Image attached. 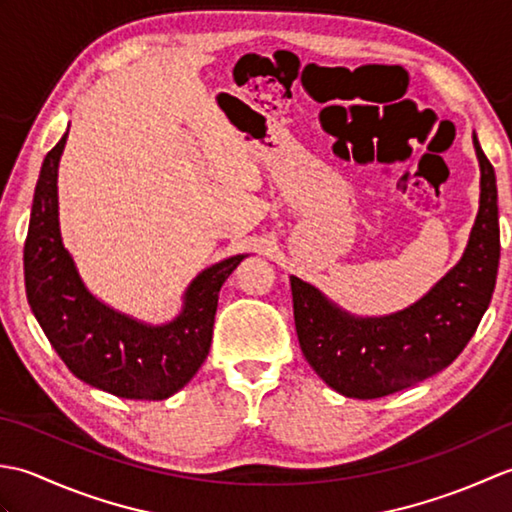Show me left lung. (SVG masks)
<instances>
[{
  "label": "left lung",
  "mask_w": 512,
  "mask_h": 512,
  "mask_svg": "<svg viewBox=\"0 0 512 512\" xmlns=\"http://www.w3.org/2000/svg\"><path fill=\"white\" fill-rule=\"evenodd\" d=\"M480 160V211L464 255L427 295L389 317H354L290 277L301 352L325 383L347 398H380L451 365L491 303L499 266L495 169L473 136Z\"/></svg>",
  "instance_id": "obj_1"
}]
</instances>
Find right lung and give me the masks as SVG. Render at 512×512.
<instances>
[{
  "instance_id": "1",
  "label": "right lung",
  "mask_w": 512,
  "mask_h": 512,
  "mask_svg": "<svg viewBox=\"0 0 512 512\" xmlns=\"http://www.w3.org/2000/svg\"><path fill=\"white\" fill-rule=\"evenodd\" d=\"M65 138L43 158L24 244L30 310L70 372L107 394L165 400L198 372L209 354L217 295L246 255L228 257L191 281L184 306L165 325L140 323L105 306L85 288L61 242L57 176Z\"/></svg>"
}]
</instances>
